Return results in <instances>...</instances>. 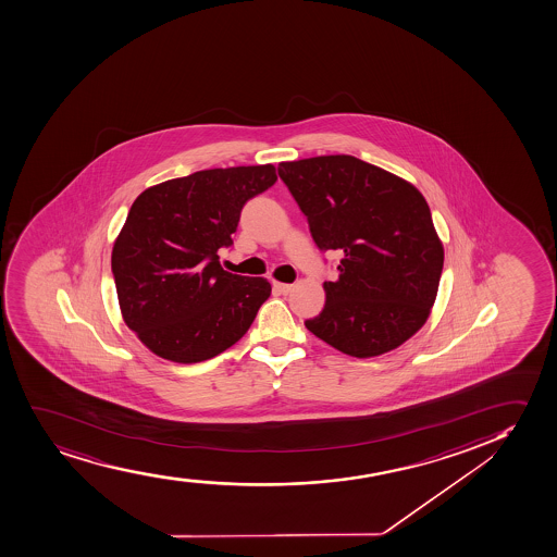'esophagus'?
<instances>
[{
    "label": "esophagus",
    "instance_id": "1",
    "mask_svg": "<svg viewBox=\"0 0 557 557\" xmlns=\"http://www.w3.org/2000/svg\"><path fill=\"white\" fill-rule=\"evenodd\" d=\"M272 287H274V290L277 294H288L293 290V285H288V283L274 282Z\"/></svg>",
    "mask_w": 557,
    "mask_h": 557
}]
</instances>
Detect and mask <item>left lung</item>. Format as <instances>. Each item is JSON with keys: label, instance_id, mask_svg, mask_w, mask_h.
<instances>
[{"label": "left lung", "instance_id": "8db88e82", "mask_svg": "<svg viewBox=\"0 0 557 557\" xmlns=\"http://www.w3.org/2000/svg\"><path fill=\"white\" fill-rule=\"evenodd\" d=\"M320 251L343 256L324 282L322 313L306 327L354 357L382 356L424 325L444 250L424 196L398 175L351 156L280 163Z\"/></svg>", "mask_w": 557, "mask_h": 557}]
</instances>
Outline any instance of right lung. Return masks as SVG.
I'll return each instance as SVG.
<instances>
[{
	"label": "right lung",
	"mask_w": 557,
	"mask_h": 557,
	"mask_svg": "<svg viewBox=\"0 0 557 557\" xmlns=\"http://www.w3.org/2000/svg\"><path fill=\"white\" fill-rule=\"evenodd\" d=\"M275 182L272 164L201 170L133 201L111 269L125 324L156 356L200 363L250 330L272 287L222 269L219 250L246 201Z\"/></svg>",
	"instance_id": "right-lung-1"
}]
</instances>
